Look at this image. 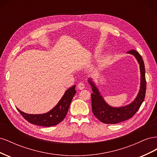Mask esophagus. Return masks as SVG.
<instances>
[{
    "label": "esophagus",
    "mask_w": 157,
    "mask_h": 157,
    "mask_svg": "<svg viewBox=\"0 0 157 157\" xmlns=\"http://www.w3.org/2000/svg\"><path fill=\"white\" fill-rule=\"evenodd\" d=\"M77 87L79 90H82L84 88H85V86H84V84L82 82H80L77 85Z\"/></svg>",
    "instance_id": "1"
}]
</instances>
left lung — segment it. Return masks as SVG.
<instances>
[{
  "instance_id": "8db88e82",
  "label": "left lung",
  "mask_w": 157,
  "mask_h": 157,
  "mask_svg": "<svg viewBox=\"0 0 157 157\" xmlns=\"http://www.w3.org/2000/svg\"><path fill=\"white\" fill-rule=\"evenodd\" d=\"M127 54H132L135 57L140 65L141 74L140 89L139 92L134 100L130 104L119 107H115L108 105L92 78H90L88 80L93 92L91 94L93 114L98 119L105 124H117L129 119L138 111L142 103L144 101L146 92V80L145 65L143 58L138 52L135 50L128 51Z\"/></svg>"
}]
</instances>
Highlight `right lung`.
<instances>
[{"mask_svg": "<svg viewBox=\"0 0 157 157\" xmlns=\"http://www.w3.org/2000/svg\"><path fill=\"white\" fill-rule=\"evenodd\" d=\"M76 92L77 91L75 90V85H74L66 90L59 101L53 109L44 114H27L17 108V109L23 118L31 124L45 127L55 126L65 118Z\"/></svg>", "mask_w": 157, "mask_h": 157, "instance_id": "add662e5", "label": "right lung"}]
</instances>
